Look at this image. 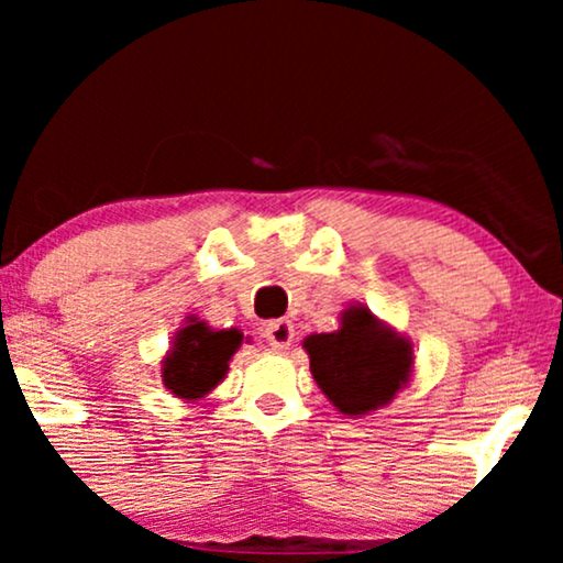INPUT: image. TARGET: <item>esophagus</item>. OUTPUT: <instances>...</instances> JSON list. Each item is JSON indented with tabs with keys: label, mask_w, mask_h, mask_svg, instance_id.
Segmentation results:
<instances>
[{
	"label": "esophagus",
	"mask_w": 563,
	"mask_h": 563,
	"mask_svg": "<svg viewBox=\"0 0 563 563\" xmlns=\"http://www.w3.org/2000/svg\"><path fill=\"white\" fill-rule=\"evenodd\" d=\"M294 322L290 320H273L267 322V328H264V339L269 341L275 349H288L290 341H294Z\"/></svg>",
	"instance_id": "1"
}]
</instances>
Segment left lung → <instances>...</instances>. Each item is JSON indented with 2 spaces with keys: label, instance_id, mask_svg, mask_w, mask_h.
Wrapping results in <instances>:
<instances>
[{
  "label": "left lung",
  "instance_id": "8db88e82",
  "mask_svg": "<svg viewBox=\"0 0 563 563\" xmlns=\"http://www.w3.org/2000/svg\"><path fill=\"white\" fill-rule=\"evenodd\" d=\"M303 349L312 378L344 416L386 407L410 384L412 344L363 303L341 312L339 331L307 335Z\"/></svg>",
  "mask_w": 563,
  "mask_h": 563
}]
</instances>
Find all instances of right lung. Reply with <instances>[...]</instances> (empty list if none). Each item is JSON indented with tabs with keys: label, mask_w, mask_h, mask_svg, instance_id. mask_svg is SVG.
Segmentation results:
<instances>
[{
	"label": "right lung",
	"mask_w": 563,
	"mask_h": 563,
	"mask_svg": "<svg viewBox=\"0 0 563 563\" xmlns=\"http://www.w3.org/2000/svg\"><path fill=\"white\" fill-rule=\"evenodd\" d=\"M243 344V333L238 328L217 331L196 314L185 320L174 335L172 349L161 360V378L174 397L185 402L203 399L217 384H222L230 371L232 354Z\"/></svg>",
	"instance_id": "1"
}]
</instances>
